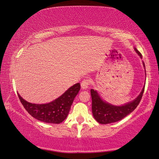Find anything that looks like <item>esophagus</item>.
<instances>
[{
	"instance_id": "1",
	"label": "esophagus",
	"mask_w": 159,
	"mask_h": 159,
	"mask_svg": "<svg viewBox=\"0 0 159 159\" xmlns=\"http://www.w3.org/2000/svg\"><path fill=\"white\" fill-rule=\"evenodd\" d=\"M90 84V80L88 79H85L83 80L80 83V86H81L82 89H87V88L89 87V85Z\"/></svg>"
}]
</instances>
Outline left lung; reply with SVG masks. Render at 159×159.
I'll return each mask as SVG.
<instances>
[{"instance_id":"8db88e82","label":"left lung","mask_w":159,"mask_h":159,"mask_svg":"<svg viewBox=\"0 0 159 159\" xmlns=\"http://www.w3.org/2000/svg\"><path fill=\"white\" fill-rule=\"evenodd\" d=\"M135 51L138 52L139 57H142V54L138 50H137V49H135ZM144 91V87L139 95L134 101L126 104L125 105L117 107L104 102L96 90L91 89L92 111L94 118H95L97 121L101 124H107V123H114L120 120L136 109L142 98Z\"/></svg>"}]
</instances>
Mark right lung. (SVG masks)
<instances>
[{"label":"right lung","mask_w":159,"mask_h":159,"mask_svg":"<svg viewBox=\"0 0 159 159\" xmlns=\"http://www.w3.org/2000/svg\"><path fill=\"white\" fill-rule=\"evenodd\" d=\"M80 89V83L71 86L62 95L48 104H32L25 100L18 94L19 99L29 114L42 122L60 123L65 120L75 97Z\"/></svg>","instance_id":"add662e5"}]
</instances>
